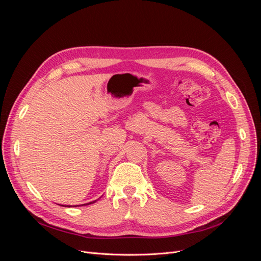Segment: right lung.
I'll use <instances>...</instances> for the list:
<instances>
[{
    "mask_svg": "<svg viewBox=\"0 0 261 261\" xmlns=\"http://www.w3.org/2000/svg\"><path fill=\"white\" fill-rule=\"evenodd\" d=\"M97 200H93V201H91V202H88V203H85V204H83V206H87V204H91V203H94L96 202ZM62 206H64V204H62ZM64 207H66V206H64ZM67 207H72V206H67ZM74 207V206H73ZM76 207V206H75Z\"/></svg>",
    "mask_w": 261,
    "mask_h": 261,
    "instance_id": "1",
    "label": "right lung"
}]
</instances>
